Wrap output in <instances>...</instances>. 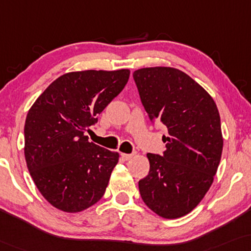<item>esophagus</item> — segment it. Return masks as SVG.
<instances>
[{
	"label": "esophagus",
	"mask_w": 251,
	"mask_h": 251,
	"mask_svg": "<svg viewBox=\"0 0 251 251\" xmlns=\"http://www.w3.org/2000/svg\"><path fill=\"white\" fill-rule=\"evenodd\" d=\"M134 156H135V152H133V153H122L123 160H129V159H132Z\"/></svg>",
	"instance_id": "34e87169"
}]
</instances>
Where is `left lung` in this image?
<instances>
[{"instance_id":"obj_1","label":"left lung","mask_w":251,"mask_h":251,"mask_svg":"<svg viewBox=\"0 0 251 251\" xmlns=\"http://www.w3.org/2000/svg\"><path fill=\"white\" fill-rule=\"evenodd\" d=\"M134 82L150 121L168 129L162 154L148 153L150 171L139 181L142 200L164 218L189 214L209 190L223 150L220 112L213 98L181 70L142 68Z\"/></svg>"}]
</instances>
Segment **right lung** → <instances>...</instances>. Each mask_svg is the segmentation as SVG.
Here are the masks:
<instances>
[{"instance_id":"add662e5","label":"right lung","mask_w":251,"mask_h":251,"mask_svg":"<svg viewBox=\"0 0 251 251\" xmlns=\"http://www.w3.org/2000/svg\"><path fill=\"white\" fill-rule=\"evenodd\" d=\"M129 70L68 73L51 83L28 111L25 157L45 199L78 213L104 195L119 154L89 142L86 129L128 82Z\"/></svg>"}]
</instances>
